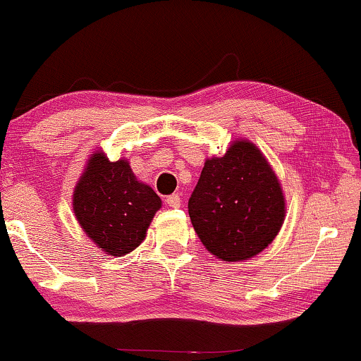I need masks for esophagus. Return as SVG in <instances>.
<instances>
[{
  "label": "esophagus",
  "instance_id": "esophagus-1",
  "mask_svg": "<svg viewBox=\"0 0 361 361\" xmlns=\"http://www.w3.org/2000/svg\"><path fill=\"white\" fill-rule=\"evenodd\" d=\"M167 205L172 207V209H179L180 207V195L179 194H172L169 197H166Z\"/></svg>",
  "mask_w": 361,
  "mask_h": 361
}]
</instances>
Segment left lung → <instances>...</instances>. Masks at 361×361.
Returning a JSON list of instances; mask_svg holds the SVG:
<instances>
[{"instance_id": "8db88e82", "label": "left lung", "mask_w": 361, "mask_h": 361, "mask_svg": "<svg viewBox=\"0 0 361 361\" xmlns=\"http://www.w3.org/2000/svg\"><path fill=\"white\" fill-rule=\"evenodd\" d=\"M195 233L221 261H243L273 243L286 216L273 167L253 142L233 141L224 157L205 161L189 199Z\"/></svg>"}]
</instances>
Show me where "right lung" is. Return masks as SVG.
Returning a JSON list of instances; mask_svg holds the SVG:
<instances>
[{"instance_id": "add662e5", "label": "right lung", "mask_w": 361, "mask_h": 361, "mask_svg": "<svg viewBox=\"0 0 361 361\" xmlns=\"http://www.w3.org/2000/svg\"><path fill=\"white\" fill-rule=\"evenodd\" d=\"M161 199L133 174L126 159L90 156L73 190V214L83 231L105 255L131 253L146 238Z\"/></svg>"}]
</instances>
